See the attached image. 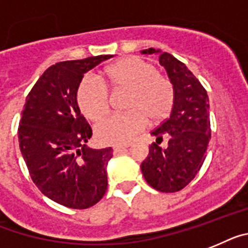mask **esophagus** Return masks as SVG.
I'll use <instances>...</instances> for the list:
<instances>
[{
  "mask_svg": "<svg viewBox=\"0 0 248 248\" xmlns=\"http://www.w3.org/2000/svg\"><path fill=\"white\" fill-rule=\"evenodd\" d=\"M128 149V145H116V146L113 147V151L114 153H122V151H124V150Z\"/></svg>",
  "mask_w": 248,
  "mask_h": 248,
  "instance_id": "34e87169",
  "label": "esophagus"
}]
</instances>
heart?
Wrapping results in <instances>:
<instances>
[{"mask_svg": "<svg viewBox=\"0 0 248 248\" xmlns=\"http://www.w3.org/2000/svg\"><path fill=\"white\" fill-rule=\"evenodd\" d=\"M107 82L114 91H128V112L107 116L95 124V137L99 142H130L146 127L147 120L156 124L171 112L175 101L174 84L142 58L128 57L114 63L107 69ZM77 102L85 117L98 120L109 108L107 85L98 77L85 76L79 83Z\"/></svg>", "mask_w": 248, "mask_h": 248, "instance_id": "1", "label": "heart"}]
</instances>
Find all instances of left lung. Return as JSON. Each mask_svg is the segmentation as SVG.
Returning a JSON list of instances; mask_svg holds the SVG:
<instances>
[{
    "mask_svg": "<svg viewBox=\"0 0 248 248\" xmlns=\"http://www.w3.org/2000/svg\"><path fill=\"white\" fill-rule=\"evenodd\" d=\"M142 53L160 54V64L165 66L174 84L175 101L169 118L151 132L156 142L150 145L149 156L141 164V170L154 189L175 193L195 178L204 163L211 140L209 99L197 77L171 54L153 47ZM163 137L170 139L165 149L158 146Z\"/></svg>",
    "mask_w": 248,
    "mask_h": 248,
    "instance_id": "left-lung-1",
    "label": "left lung"
}]
</instances>
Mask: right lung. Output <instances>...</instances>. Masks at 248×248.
Segmentation results:
<instances>
[{
	"instance_id": "right-lung-1",
	"label": "right lung",
	"mask_w": 248,
	"mask_h": 248,
	"mask_svg": "<svg viewBox=\"0 0 248 248\" xmlns=\"http://www.w3.org/2000/svg\"><path fill=\"white\" fill-rule=\"evenodd\" d=\"M113 55L68 60L44 72L26 97L18 142L29 174L44 195L64 207L87 209L107 190L112 149H89L92 128L77 103L84 73Z\"/></svg>"
}]
</instances>
